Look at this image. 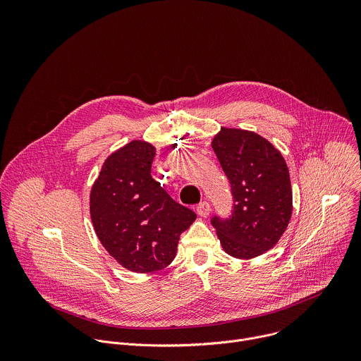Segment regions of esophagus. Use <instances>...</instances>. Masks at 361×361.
Here are the masks:
<instances>
[{"instance_id":"1","label":"esophagus","mask_w":361,"mask_h":361,"mask_svg":"<svg viewBox=\"0 0 361 361\" xmlns=\"http://www.w3.org/2000/svg\"><path fill=\"white\" fill-rule=\"evenodd\" d=\"M195 212H197V214H198L200 217H209V214H210V212H212V207H210V204H209L207 201H202V202H200V204L197 205Z\"/></svg>"}]
</instances>
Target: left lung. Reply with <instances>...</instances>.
<instances>
[{"label": "left lung", "instance_id": "8db88e82", "mask_svg": "<svg viewBox=\"0 0 361 361\" xmlns=\"http://www.w3.org/2000/svg\"><path fill=\"white\" fill-rule=\"evenodd\" d=\"M212 147L234 198L231 217H214L212 224L228 255L254 259L273 248L290 223L293 191L287 164L269 140L248 130L221 127Z\"/></svg>", "mask_w": 361, "mask_h": 361}]
</instances>
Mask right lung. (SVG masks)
<instances>
[{
	"label": "right lung",
	"mask_w": 361,
	"mask_h": 361,
	"mask_svg": "<svg viewBox=\"0 0 361 361\" xmlns=\"http://www.w3.org/2000/svg\"><path fill=\"white\" fill-rule=\"evenodd\" d=\"M156 147L133 140L111 152L90 192L95 234L133 273H154L174 260L180 234L197 219L151 177Z\"/></svg>",
	"instance_id": "1"
}]
</instances>
